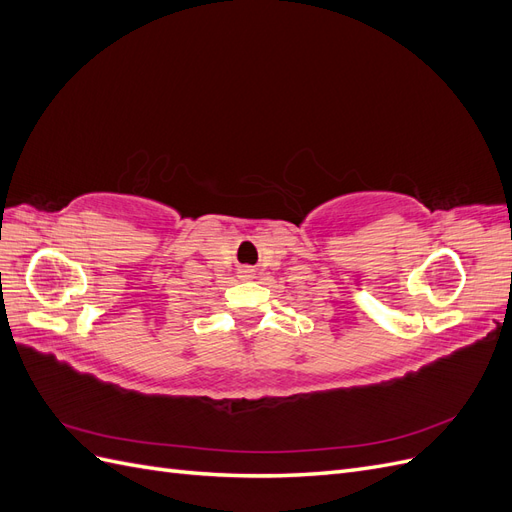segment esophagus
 Listing matches in <instances>:
<instances>
[{"label": "esophagus", "mask_w": 512, "mask_h": 512, "mask_svg": "<svg viewBox=\"0 0 512 512\" xmlns=\"http://www.w3.org/2000/svg\"><path fill=\"white\" fill-rule=\"evenodd\" d=\"M239 277H243V280H250V277H254V267H239Z\"/></svg>", "instance_id": "1"}]
</instances>
